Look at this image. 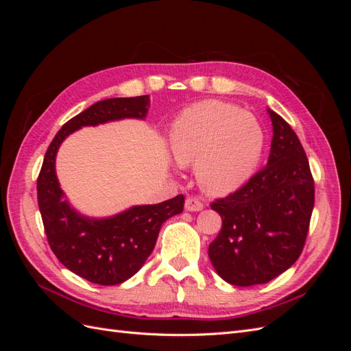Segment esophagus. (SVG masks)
Wrapping results in <instances>:
<instances>
[{
	"label": "esophagus",
	"instance_id": "obj_1",
	"mask_svg": "<svg viewBox=\"0 0 351 351\" xmlns=\"http://www.w3.org/2000/svg\"><path fill=\"white\" fill-rule=\"evenodd\" d=\"M184 209L190 210V212H197L204 209V204L196 197H187L186 204H184Z\"/></svg>",
	"mask_w": 351,
	"mask_h": 351
}]
</instances>
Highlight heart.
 Returning <instances> with one entry per match:
<instances>
[{"mask_svg":"<svg viewBox=\"0 0 351 351\" xmlns=\"http://www.w3.org/2000/svg\"><path fill=\"white\" fill-rule=\"evenodd\" d=\"M263 130L249 112L221 101L193 104L169 130V149L178 165H195L209 195L234 192L254 173L263 149Z\"/></svg>","mask_w":351,"mask_h":351,"instance_id":"1","label":"heart"}]
</instances>
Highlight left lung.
Wrapping results in <instances>:
<instances>
[{
  "mask_svg": "<svg viewBox=\"0 0 351 351\" xmlns=\"http://www.w3.org/2000/svg\"><path fill=\"white\" fill-rule=\"evenodd\" d=\"M268 162L234 193L212 202L222 218L209 259L228 284H265L289 269L303 250L315 205V183L299 137L268 110Z\"/></svg>",
  "mask_w": 351,
  "mask_h": 351,
  "instance_id": "1",
  "label": "left lung"
}]
</instances>
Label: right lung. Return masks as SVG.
<instances>
[{"mask_svg":"<svg viewBox=\"0 0 351 351\" xmlns=\"http://www.w3.org/2000/svg\"><path fill=\"white\" fill-rule=\"evenodd\" d=\"M149 95L104 99L73 117L52 139L38 177V205L51 250L67 269L99 285L132 278L152 253L164 222L182 214L184 196L129 208L114 217L89 218L71 208L56 174V156L66 137L86 125L123 119L143 120Z\"/></svg>","mask_w":351,"mask_h":351,"instance_id":"add662e5","label":"right lung"}]
</instances>
